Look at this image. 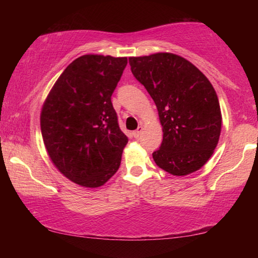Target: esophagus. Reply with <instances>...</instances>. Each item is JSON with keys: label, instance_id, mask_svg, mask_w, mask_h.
<instances>
[{"label": "esophagus", "instance_id": "34e87169", "mask_svg": "<svg viewBox=\"0 0 258 258\" xmlns=\"http://www.w3.org/2000/svg\"><path fill=\"white\" fill-rule=\"evenodd\" d=\"M142 131H143V128H142V126H139L138 127V130L137 131H134L133 132V137L135 138V139H138L140 135H141V133H142Z\"/></svg>", "mask_w": 258, "mask_h": 258}]
</instances>
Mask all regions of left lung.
<instances>
[{"label": "left lung", "instance_id": "obj_1", "mask_svg": "<svg viewBox=\"0 0 258 258\" xmlns=\"http://www.w3.org/2000/svg\"><path fill=\"white\" fill-rule=\"evenodd\" d=\"M134 77L146 87L158 110L163 142L152 157L173 175L203 167L218 143L222 115L211 82L190 61L160 52L128 58Z\"/></svg>", "mask_w": 258, "mask_h": 258}]
</instances>
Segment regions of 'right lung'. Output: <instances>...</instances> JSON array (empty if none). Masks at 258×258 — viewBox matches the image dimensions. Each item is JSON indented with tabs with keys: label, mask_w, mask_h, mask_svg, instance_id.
<instances>
[{
	"label": "right lung",
	"mask_w": 258,
	"mask_h": 258,
	"mask_svg": "<svg viewBox=\"0 0 258 258\" xmlns=\"http://www.w3.org/2000/svg\"><path fill=\"white\" fill-rule=\"evenodd\" d=\"M126 64V56H80L61 74L42 107L47 155L78 185L101 186L119 168L128 139L119 128L111 95Z\"/></svg>",
	"instance_id": "1"
}]
</instances>
